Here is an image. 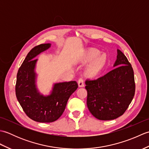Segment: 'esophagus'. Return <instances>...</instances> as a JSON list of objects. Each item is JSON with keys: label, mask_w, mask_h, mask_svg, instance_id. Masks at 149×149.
<instances>
[{"label": "esophagus", "mask_w": 149, "mask_h": 149, "mask_svg": "<svg viewBox=\"0 0 149 149\" xmlns=\"http://www.w3.org/2000/svg\"><path fill=\"white\" fill-rule=\"evenodd\" d=\"M78 86L79 87L82 88V87H84V81L83 80V79L80 78L79 79L78 81Z\"/></svg>", "instance_id": "esophagus-1"}]
</instances>
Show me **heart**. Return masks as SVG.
I'll list each match as a JSON object with an SVG mask.
<instances>
[{
  "instance_id": "1",
  "label": "heart",
  "mask_w": 149,
  "mask_h": 149,
  "mask_svg": "<svg viewBox=\"0 0 149 149\" xmlns=\"http://www.w3.org/2000/svg\"><path fill=\"white\" fill-rule=\"evenodd\" d=\"M101 52L96 49H90L84 54L83 60L84 62H90L84 69V74L88 77L93 78L102 70L107 62L105 54H100Z\"/></svg>"
}]
</instances>
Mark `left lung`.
<instances>
[{
  "label": "left lung",
  "mask_w": 149,
  "mask_h": 149,
  "mask_svg": "<svg viewBox=\"0 0 149 149\" xmlns=\"http://www.w3.org/2000/svg\"><path fill=\"white\" fill-rule=\"evenodd\" d=\"M113 67L103 76L85 82L88 108L100 120H111L122 116L134 96L133 69L118 49Z\"/></svg>",
  "instance_id": "left-lung-1"
}]
</instances>
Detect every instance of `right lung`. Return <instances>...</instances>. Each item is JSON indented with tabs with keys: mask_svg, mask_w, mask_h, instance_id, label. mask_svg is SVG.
<instances>
[{
	"mask_svg": "<svg viewBox=\"0 0 149 149\" xmlns=\"http://www.w3.org/2000/svg\"><path fill=\"white\" fill-rule=\"evenodd\" d=\"M50 43L41 44L28 53L19 68L15 86L16 96L26 115L34 121L52 122L62 115L71 95L77 89L76 81L53 84L49 94L44 95L37 85L36 56L48 50Z\"/></svg>",
	"mask_w": 149,
	"mask_h": 149,
	"instance_id": "obj_1",
	"label": "right lung"
}]
</instances>
